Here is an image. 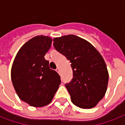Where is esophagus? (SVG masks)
I'll use <instances>...</instances> for the list:
<instances>
[{
    "label": "esophagus",
    "instance_id": "34e87169",
    "mask_svg": "<svg viewBox=\"0 0 125 125\" xmlns=\"http://www.w3.org/2000/svg\"><path fill=\"white\" fill-rule=\"evenodd\" d=\"M55 71H56V72H58V73H60V68H59V67H57V69L55 70Z\"/></svg>",
    "mask_w": 125,
    "mask_h": 125
}]
</instances>
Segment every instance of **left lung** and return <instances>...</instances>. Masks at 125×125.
Listing matches in <instances>:
<instances>
[{
    "instance_id": "8db88e82",
    "label": "left lung",
    "mask_w": 125,
    "mask_h": 125,
    "mask_svg": "<svg viewBox=\"0 0 125 125\" xmlns=\"http://www.w3.org/2000/svg\"><path fill=\"white\" fill-rule=\"evenodd\" d=\"M56 50L71 62L73 78L65 87L72 102L83 109L95 107L105 96L109 81L107 65L89 42L75 35L53 40Z\"/></svg>"
}]
</instances>
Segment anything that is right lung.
Segmentation results:
<instances>
[{"mask_svg": "<svg viewBox=\"0 0 125 125\" xmlns=\"http://www.w3.org/2000/svg\"><path fill=\"white\" fill-rule=\"evenodd\" d=\"M48 36H37L23 45L14 60L11 79L20 99L31 106L48 105L61 83L60 76L49 67L44 55L52 45Z\"/></svg>", "mask_w": 125, "mask_h": 125, "instance_id": "add662e5", "label": "right lung"}]
</instances>
